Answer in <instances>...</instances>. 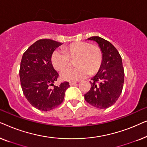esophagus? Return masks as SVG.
<instances>
[{"instance_id":"obj_1","label":"esophagus","mask_w":147,"mask_h":147,"mask_svg":"<svg viewBox=\"0 0 147 147\" xmlns=\"http://www.w3.org/2000/svg\"><path fill=\"white\" fill-rule=\"evenodd\" d=\"M76 82H69V85L70 86H74V85H76Z\"/></svg>"}]
</instances>
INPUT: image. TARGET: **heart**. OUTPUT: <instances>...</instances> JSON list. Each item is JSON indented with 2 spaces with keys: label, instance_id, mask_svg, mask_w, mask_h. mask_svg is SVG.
I'll return each mask as SVG.
<instances>
[{
  "label": "heart",
  "instance_id": "b5f03b06",
  "mask_svg": "<svg viewBox=\"0 0 147 147\" xmlns=\"http://www.w3.org/2000/svg\"><path fill=\"white\" fill-rule=\"evenodd\" d=\"M63 50H55L51 55V63L58 71L64 69L69 63L70 58L76 57L74 65L77 67L64 69L61 78L68 82H77L84 79L89 74H95L102 65L103 56L99 47L88 42L72 43Z\"/></svg>",
  "mask_w": 147,
  "mask_h": 147
}]
</instances>
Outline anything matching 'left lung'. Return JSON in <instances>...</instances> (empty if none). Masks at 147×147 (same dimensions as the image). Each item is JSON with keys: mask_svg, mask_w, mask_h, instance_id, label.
I'll return each mask as SVG.
<instances>
[{"mask_svg": "<svg viewBox=\"0 0 147 147\" xmlns=\"http://www.w3.org/2000/svg\"><path fill=\"white\" fill-rule=\"evenodd\" d=\"M88 39L98 44L103 59L99 71L90 82L91 88L84 98L90 105L105 109L113 105L122 93L124 80L122 58L116 47L103 38L94 36Z\"/></svg>", "mask_w": 147, "mask_h": 147, "instance_id": "left-lung-1", "label": "left lung"}]
</instances>
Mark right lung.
<instances>
[{
	"mask_svg": "<svg viewBox=\"0 0 147 147\" xmlns=\"http://www.w3.org/2000/svg\"><path fill=\"white\" fill-rule=\"evenodd\" d=\"M61 45L51 39L38 40L22 57L19 76L23 94L33 107L42 111H49L60 105L69 87L67 82L59 86L53 84L59 74L52 65L51 55ZM51 85L54 86L53 88H50Z\"/></svg>",
	"mask_w": 147,
	"mask_h": 147,
	"instance_id": "add662e5",
	"label": "right lung"
}]
</instances>
